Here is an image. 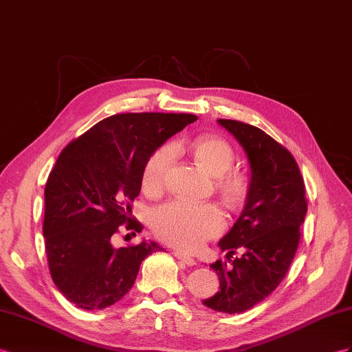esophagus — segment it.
Here are the masks:
<instances>
[{
	"label": "esophagus",
	"instance_id": "esophagus-1",
	"mask_svg": "<svg viewBox=\"0 0 352 352\" xmlns=\"http://www.w3.org/2000/svg\"><path fill=\"white\" fill-rule=\"evenodd\" d=\"M174 256L178 260H182V262L186 263L187 266H195L196 265V260L193 257H190V256L186 254V253H182V251H174Z\"/></svg>",
	"mask_w": 352,
	"mask_h": 352
}]
</instances>
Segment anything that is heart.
Here are the masks:
<instances>
[{
	"label": "heart",
	"instance_id": "1",
	"mask_svg": "<svg viewBox=\"0 0 352 352\" xmlns=\"http://www.w3.org/2000/svg\"><path fill=\"white\" fill-rule=\"evenodd\" d=\"M186 151L206 173L214 177V186L232 210L244 206L250 179L241 170L230 169L235 162V151L228 141L211 135H201L187 142L157 148L147 159L142 168V190L156 195L166 186L168 174L173 164V153ZM151 226L156 235L168 244L184 250L201 247L206 239L220 235L226 219L215 204H192L175 199L160 205L151 215Z\"/></svg>",
	"mask_w": 352,
	"mask_h": 352
}]
</instances>
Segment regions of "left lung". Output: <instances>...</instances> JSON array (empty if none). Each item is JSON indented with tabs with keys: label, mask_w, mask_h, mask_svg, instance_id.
<instances>
[{
	"label": "left lung",
	"mask_w": 352,
	"mask_h": 352,
	"mask_svg": "<svg viewBox=\"0 0 352 352\" xmlns=\"http://www.w3.org/2000/svg\"><path fill=\"white\" fill-rule=\"evenodd\" d=\"M244 148L251 169L245 208L219 247L230 257L211 267L220 290L202 303L224 314H241L272 293L288 272L300 241L308 202L305 183L292 153L266 132L238 120L219 119Z\"/></svg>",
	"instance_id": "obj_1"
}]
</instances>
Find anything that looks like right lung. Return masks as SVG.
Listing matches in <instances>:
<instances>
[{"label": "right lung", "instance_id": "1", "mask_svg": "<svg viewBox=\"0 0 352 352\" xmlns=\"http://www.w3.org/2000/svg\"><path fill=\"white\" fill-rule=\"evenodd\" d=\"M197 120L193 114L124 113L107 117L60 151L44 188L43 235L53 283L86 311L119 302L156 242L113 245V236L141 232L131 204L141 192L147 159Z\"/></svg>", "mask_w": 352, "mask_h": 352}]
</instances>
